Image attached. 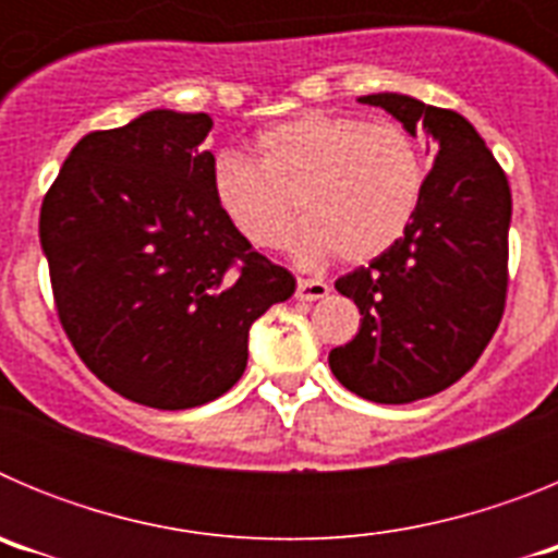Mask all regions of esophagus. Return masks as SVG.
Returning <instances> with one entry per match:
<instances>
[{
    "label": "esophagus",
    "mask_w": 558,
    "mask_h": 558,
    "mask_svg": "<svg viewBox=\"0 0 558 558\" xmlns=\"http://www.w3.org/2000/svg\"><path fill=\"white\" fill-rule=\"evenodd\" d=\"M327 293L329 284L324 279H299V284H295V299H302V302H318Z\"/></svg>",
    "instance_id": "esophagus-1"
}]
</instances>
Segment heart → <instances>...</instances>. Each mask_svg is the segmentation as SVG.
I'll return each instance as SVG.
<instances>
[{
    "instance_id": "b5f03b06",
    "label": "heart",
    "mask_w": 558,
    "mask_h": 558,
    "mask_svg": "<svg viewBox=\"0 0 558 558\" xmlns=\"http://www.w3.org/2000/svg\"><path fill=\"white\" fill-rule=\"evenodd\" d=\"M256 165L234 150L211 161V198L259 251L282 248L304 268L332 254L368 263L405 236L427 186V159L408 128L352 113L307 111L256 136Z\"/></svg>"
}]
</instances>
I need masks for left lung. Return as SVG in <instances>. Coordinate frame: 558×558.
Listing matches in <instances>:
<instances>
[{"label":"left lung","mask_w":558,"mask_h":558,"mask_svg":"<svg viewBox=\"0 0 558 558\" xmlns=\"http://www.w3.org/2000/svg\"><path fill=\"white\" fill-rule=\"evenodd\" d=\"M436 145L411 229L335 288L360 329L329 352L340 386L379 405L445 391L477 363L500 327L509 290V179L481 133L450 108L408 95L360 97Z\"/></svg>","instance_id":"left-lung-1"}]
</instances>
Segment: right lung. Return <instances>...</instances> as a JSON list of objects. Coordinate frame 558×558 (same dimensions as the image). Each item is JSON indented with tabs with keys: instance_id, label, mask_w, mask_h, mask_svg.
Segmentation results:
<instances>
[{
	"instance_id": "obj_1",
	"label": "right lung",
	"mask_w": 558,
	"mask_h": 558,
	"mask_svg": "<svg viewBox=\"0 0 558 558\" xmlns=\"http://www.w3.org/2000/svg\"><path fill=\"white\" fill-rule=\"evenodd\" d=\"M209 131L206 113L159 108L86 133L38 220L75 352L111 391L159 411L223 397L248 363L251 324L295 290L220 215Z\"/></svg>"
}]
</instances>
